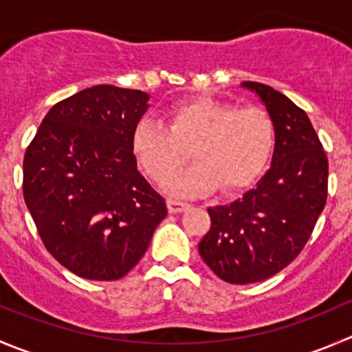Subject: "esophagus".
I'll use <instances>...</instances> for the list:
<instances>
[{"mask_svg":"<svg viewBox=\"0 0 352 352\" xmlns=\"http://www.w3.org/2000/svg\"><path fill=\"white\" fill-rule=\"evenodd\" d=\"M188 207V204L183 202V200L178 199H167V209H169L170 214H178L182 210H185Z\"/></svg>","mask_w":352,"mask_h":352,"instance_id":"obj_1","label":"esophagus"}]
</instances>
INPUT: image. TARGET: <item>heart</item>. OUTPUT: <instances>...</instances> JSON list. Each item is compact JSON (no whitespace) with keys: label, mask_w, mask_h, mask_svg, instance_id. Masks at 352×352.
<instances>
[{"label":"heart","mask_w":352,"mask_h":352,"mask_svg":"<svg viewBox=\"0 0 352 352\" xmlns=\"http://www.w3.org/2000/svg\"><path fill=\"white\" fill-rule=\"evenodd\" d=\"M274 146V126L261 107H235L210 98L179 102L167 110V126L140 119L131 133V150L143 170L164 182L192 150L195 166L167 183L174 193L197 195L221 186L224 193L252 185Z\"/></svg>","instance_id":"1"}]
</instances>
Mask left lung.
<instances>
[{
	"label": "left lung",
	"instance_id": "left-lung-1",
	"mask_svg": "<svg viewBox=\"0 0 352 352\" xmlns=\"http://www.w3.org/2000/svg\"><path fill=\"white\" fill-rule=\"evenodd\" d=\"M274 126L271 166L252 190L209 207L200 257L235 285L266 280L289 266L309 240L329 192V159L309 117L276 89L245 81Z\"/></svg>",
	"mask_w": 352,
	"mask_h": 352
}]
</instances>
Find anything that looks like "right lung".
I'll list each match as a JSON object with an SVG mask.
<instances>
[{
    "label": "right lung",
    "mask_w": 352,
    "mask_h": 352,
    "mask_svg": "<svg viewBox=\"0 0 352 352\" xmlns=\"http://www.w3.org/2000/svg\"><path fill=\"white\" fill-rule=\"evenodd\" d=\"M148 98L110 85L82 89L50 109L25 150V206L46 250L81 278H122L167 216L131 150Z\"/></svg>",
    "instance_id": "right-lung-1"
}]
</instances>
